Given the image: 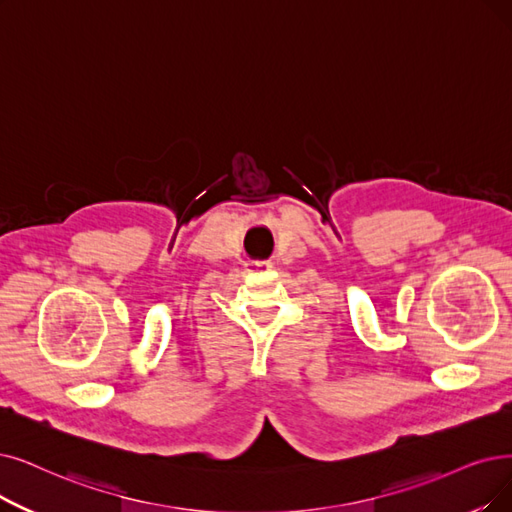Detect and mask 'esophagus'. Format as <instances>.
<instances>
[{
  "mask_svg": "<svg viewBox=\"0 0 512 512\" xmlns=\"http://www.w3.org/2000/svg\"><path fill=\"white\" fill-rule=\"evenodd\" d=\"M256 267H269V262H256Z\"/></svg>",
  "mask_w": 512,
  "mask_h": 512,
  "instance_id": "esophagus-1",
  "label": "esophagus"
}]
</instances>
